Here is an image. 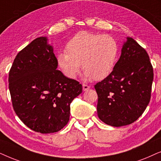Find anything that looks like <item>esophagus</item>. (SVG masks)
Masks as SVG:
<instances>
[{"label": "esophagus", "mask_w": 161, "mask_h": 161, "mask_svg": "<svg viewBox=\"0 0 161 161\" xmlns=\"http://www.w3.org/2000/svg\"><path fill=\"white\" fill-rule=\"evenodd\" d=\"M82 88H83V91H87L90 89V86H89V85H87L83 84L82 85Z\"/></svg>", "instance_id": "obj_1"}]
</instances>
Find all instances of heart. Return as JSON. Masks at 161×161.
I'll return each instance as SVG.
<instances>
[{"label":"heart","mask_w":161,"mask_h":161,"mask_svg":"<svg viewBox=\"0 0 161 161\" xmlns=\"http://www.w3.org/2000/svg\"><path fill=\"white\" fill-rule=\"evenodd\" d=\"M119 50L118 42L112 36L80 31L66 43L65 52L58 53L57 60L68 78H76L82 64L85 76L101 80L114 69Z\"/></svg>","instance_id":"1"}]
</instances>
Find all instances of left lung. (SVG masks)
<instances>
[{
	"instance_id": "1",
	"label": "left lung",
	"mask_w": 161,
	"mask_h": 161,
	"mask_svg": "<svg viewBox=\"0 0 161 161\" xmlns=\"http://www.w3.org/2000/svg\"><path fill=\"white\" fill-rule=\"evenodd\" d=\"M153 77L147 52L134 39L127 37L114 69L95 85L101 121L116 127L136 121L150 101Z\"/></svg>"
}]
</instances>
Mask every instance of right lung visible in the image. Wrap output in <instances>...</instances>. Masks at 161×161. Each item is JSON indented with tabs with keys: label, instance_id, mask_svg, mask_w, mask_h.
Returning <instances> with one entry per match:
<instances>
[{
	"label": "right lung",
	"instance_id": "1",
	"mask_svg": "<svg viewBox=\"0 0 161 161\" xmlns=\"http://www.w3.org/2000/svg\"><path fill=\"white\" fill-rule=\"evenodd\" d=\"M47 40L37 37L22 49L8 74L14 112L25 125L42 134L65 127L70 103L82 91L79 82L57 70V58Z\"/></svg>",
	"mask_w": 161,
	"mask_h": 161
}]
</instances>
